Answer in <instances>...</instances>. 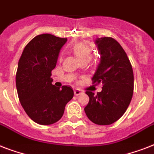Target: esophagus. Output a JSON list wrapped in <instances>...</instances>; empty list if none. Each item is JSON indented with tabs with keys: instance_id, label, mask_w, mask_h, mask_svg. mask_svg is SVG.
Masks as SVG:
<instances>
[{
	"instance_id": "1",
	"label": "esophagus",
	"mask_w": 154,
	"mask_h": 154,
	"mask_svg": "<svg viewBox=\"0 0 154 154\" xmlns=\"http://www.w3.org/2000/svg\"><path fill=\"white\" fill-rule=\"evenodd\" d=\"M82 94V91L81 89H74V94L76 96H79L80 94Z\"/></svg>"
}]
</instances>
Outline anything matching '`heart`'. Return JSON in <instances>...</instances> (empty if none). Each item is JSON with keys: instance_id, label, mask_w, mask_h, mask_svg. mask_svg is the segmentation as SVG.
I'll return each mask as SVG.
<instances>
[{"instance_id": "b5f03b06", "label": "heart", "mask_w": 154, "mask_h": 154, "mask_svg": "<svg viewBox=\"0 0 154 154\" xmlns=\"http://www.w3.org/2000/svg\"><path fill=\"white\" fill-rule=\"evenodd\" d=\"M72 51L79 60L85 59H90L91 57V49L85 43H77L72 47Z\"/></svg>"}]
</instances>
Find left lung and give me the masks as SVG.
Masks as SVG:
<instances>
[{
    "label": "left lung",
    "instance_id": "8db88e82",
    "mask_svg": "<svg viewBox=\"0 0 154 154\" xmlns=\"http://www.w3.org/2000/svg\"><path fill=\"white\" fill-rule=\"evenodd\" d=\"M101 60L92 78L94 84L102 83L97 95L86 91L89 101L85 112L92 122L105 125L117 122L126 111L134 94V72L121 45L112 37L95 41Z\"/></svg>",
    "mask_w": 154,
    "mask_h": 154
}]
</instances>
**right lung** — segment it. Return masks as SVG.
<instances>
[{
    "instance_id": "add662e5",
    "label": "right lung",
    "mask_w": 154,
    "mask_h": 154,
    "mask_svg": "<svg viewBox=\"0 0 154 154\" xmlns=\"http://www.w3.org/2000/svg\"><path fill=\"white\" fill-rule=\"evenodd\" d=\"M67 38L49 33L38 35L25 47L18 62L16 86L25 112L37 124L52 125L63 116L66 104L72 98L71 86L61 89L52 84L60 49Z\"/></svg>"
}]
</instances>
